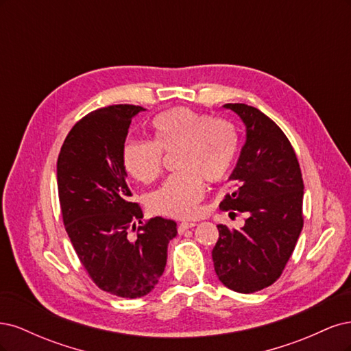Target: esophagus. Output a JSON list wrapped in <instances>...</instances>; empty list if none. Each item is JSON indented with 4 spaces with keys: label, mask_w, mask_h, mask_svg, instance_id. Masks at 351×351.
<instances>
[{
    "label": "esophagus",
    "mask_w": 351,
    "mask_h": 351,
    "mask_svg": "<svg viewBox=\"0 0 351 351\" xmlns=\"http://www.w3.org/2000/svg\"><path fill=\"white\" fill-rule=\"evenodd\" d=\"M195 226H196V222H192V221H187V222H180L178 227H177V230H178L180 234H183V232H184L186 230H189V228H193Z\"/></svg>",
    "instance_id": "esophagus-1"
}]
</instances>
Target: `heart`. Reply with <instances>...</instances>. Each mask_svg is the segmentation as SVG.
Listing matches in <instances>:
<instances>
[{
  "label": "heart",
  "mask_w": 351,
  "mask_h": 351,
  "mask_svg": "<svg viewBox=\"0 0 351 351\" xmlns=\"http://www.w3.org/2000/svg\"><path fill=\"white\" fill-rule=\"evenodd\" d=\"M154 141H129L121 151L124 169L141 183H152L162 173L164 154H176L178 173L147 195L155 214L190 218L205 195V183L224 182L239 151L236 127L226 119L187 107L155 117Z\"/></svg>",
  "instance_id": "obj_1"
}]
</instances>
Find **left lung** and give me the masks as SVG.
Returning <instances> with one entry per match:
<instances>
[{"instance_id": "left-lung-1", "label": "left lung", "mask_w": 351, "mask_h": 351, "mask_svg": "<svg viewBox=\"0 0 351 351\" xmlns=\"http://www.w3.org/2000/svg\"><path fill=\"white\" fill-rule=\"evenodd\" d=\"M246 124L232 189L219 209L246 214L240 230L219 224L212 249L219 281L237 293H254L277 281L303 228V177L295 152L268 115L246 104H226Z\"/></svg>"}]
</instances>
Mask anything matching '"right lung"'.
<instances>
[{
	"instance_id": "add662e5",
	"label": "right lung",
	"mask_w": 351,
	"mask_h": 351,
	"mask_svg": "<svg viewBox=\"0 0 351 351\" xmlns=\"http://www.w3.org/2000/svg\"><path fill=\"white\" fill-rule=\"evenodd\" d=\"M143 110L120 104L86 114L69 132L57 161L62 222L82 267L101 290L124 299L154 289L177 234L173 219L142 221L130 199L121 151L132 119Z\"/></svg>"
}]
</instances>
